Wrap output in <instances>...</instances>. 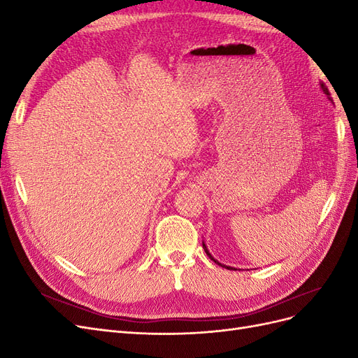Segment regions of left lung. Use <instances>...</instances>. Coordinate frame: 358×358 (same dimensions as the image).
<instances>
[{"mask_svg": "<svg viewBox=\"0 0 358 358\" xmlns=\"http://www.w3.org/2000/svg\"><path fill=\"white\" fill-rule=\"evenodd\" d=\"M321 88H322V91H324V92H326L327 95H330V94H329V90L326 88V85H324V83H321ZM203 248H204V251H206V254H208V255L210 257V259H213V262H215V263H218V262H216V259H215V258H213V257H212V255L209 254V251H208V249H206V245H204V243H203ZM218 264H220V266H222V267H227V266H224V264H221V263H218ZM227 268H229V270H231L233 267H227Z\"/></svg>", "mask_w": 358, "mask_h": 358, "instance_id": "obj_1", "label": "left lung"}]
</instances>
